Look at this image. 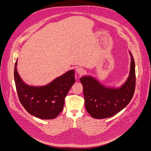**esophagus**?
Instances as JSON below:
<instances>
[{"label": "esophagus", "mask_w": 151, "mask_h": 151, "mask_svg": "<svg viewBox=\"0 0 151 151\" xmlns=\"http://www.w3.org/2000/svg\"><path fill=\"white\" fill-rule=\"evenodd\" d=\"M76 72L78 73L81 75V74H83L84 72V70L83 68H82L79 67V68H77V69H76Z\"/></svg>", "instance_id": "esophagus-1"}]
</instances>
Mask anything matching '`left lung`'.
I'll return each mask as SVG.
<instances>
[{
  "mask_svg": "<svg viewBox=\"0 0 151 151\" xmlns=\"http://www.w3.org/2000/svg\"><path fill=\"white\" fill-rule=\"evenodd\" d=\"M131 56L129 76L119 88H108L90 76L80 79L83 86V94L87 112L94 118L104 119L116 114L131 100L135 89V64Z\"/></svg>",
  "mask_w": 151,
  "mask_h": 151,
  "instance_id": "left-lung-1",
  "label": "left lung"
}]
</instances>
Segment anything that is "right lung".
I'll list each match as a JSON object with an SVG mask.
<instances>
[{"label":"right lung","instance_id":"1","mask_svg":"<svg viewBox=\"0 0 151 151\" xmlns=\"http://www.w3.org/2000/svg\"><path fill=\"white\" fill-rule=\"evenodd\" d=\"M14 68V79L19 99L30 114L43 119L56 118L62 111L65 99L75 81L73 70H70L45 86H29Z\"/></svg>","mask_w":151,"mask_h":151}]
</instances>
